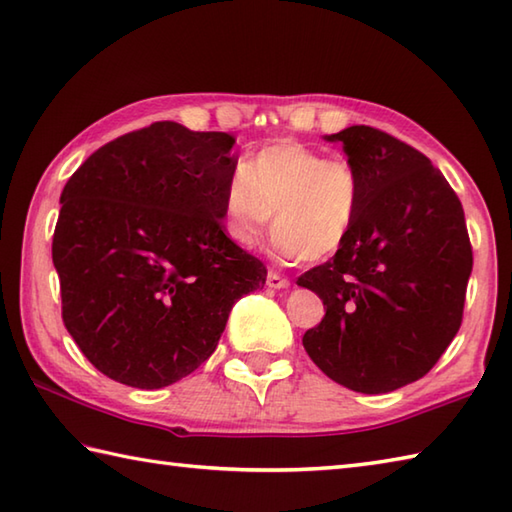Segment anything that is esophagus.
Here are the masks:
<instances>
[{
	"label": "esophagus",
	"mask_w": 512,
	"mask_h": 512,
	"mask_svg": "<svg viewBox=\"0 0 512 512\" xmlns=\"http://www.w3.org/2000/svg\"><path fill=\"white\" fill-rule=\"evenodd\" d=\"M267 287H271V289H287L289 287V280L283 278L280 274H276V271H269V274H267Z\"/></svg>",
	"instance_id": "34e87169"
}]
</instances>
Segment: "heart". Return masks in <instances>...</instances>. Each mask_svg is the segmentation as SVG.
Masks as SVG:
<instances>
[{"instance_id": "1", "label": "heart", "mask_w": 512, "mask_h": 512, "mask_svg": "<svg viewBox=\"0 0 512 512\" xmlns=\"http://www.w3.org/2000/svg\"><path fill=\"white\" fill-rule=\"evenodd\" d=\"M362 210V174L344 156L278 141L243 161L223 194L225 232L245 249L274 216V243L287 260H320L347 245ZM277 214L274 215L273 212Z\"/></svg>"}]
</instances>
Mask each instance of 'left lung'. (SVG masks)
I'll list each match as a JSON object with an SVG mask.
<instances>
[{
  "mask_svg": "<svg viewBox=\"0 0 512 512\" xmlns=\"http://www.w3.org/2000/svg\"><path fill=\"white\" fill-rule=\"evenodd\" d=\"M362 174L347 245L298 285L327 307L302 336L316 367L358 393H389L433 369L462 325L473 269L464 210L444 174L391 134H327Z\"/></svg>",
  "mask_w": 512,
  "mask_h": 512,
  "instance_id": "1",
  "label": "left lung"
}]
</instances>
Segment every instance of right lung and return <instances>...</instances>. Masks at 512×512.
<instances>
[{
    "label": "right lung",
    "mask_w": 512,
    "mask_h": 512,
    "mask_svg": "<svg viewBox=\"0 0 512 512\" xmlns=\"http://www.w3.org/2000/svg\"><path fill=\"white\" fill-rule=\"evenodd\" d=\"M236 139L174 121L90 154L61 192L52 263L77 347L121 384L161 389L212 356L267 269L223 232Z\"/></svg>",
    "instance_id": "add662e5"
}]
</instances>
